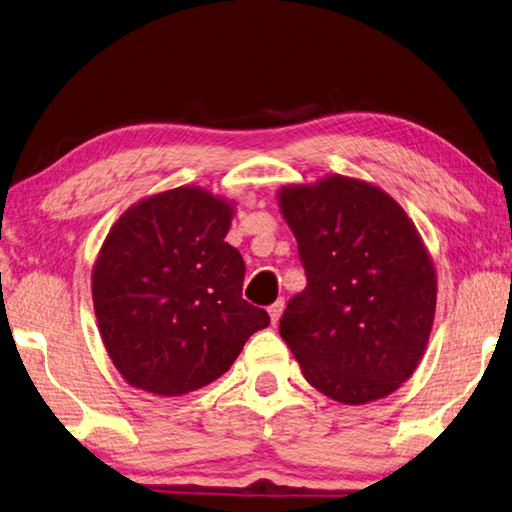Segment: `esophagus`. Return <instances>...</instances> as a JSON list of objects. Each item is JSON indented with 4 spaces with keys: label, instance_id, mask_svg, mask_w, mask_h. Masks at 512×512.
<instances>
[{
    "label": "esophagus",
    "instance_id": "esophagus-1",
    "mask_svg": "<svg viewBox=\"0 0 512 512\" xmlns=\"http://www.w3.org/2000/svg\"><path fill=\"white\" fill-rule=\"evenodd\" d=\"M282 311H284V300H282V297H280V300H275L271 306H268V313H271L273 324H277V320H280Z\"/></svg>",
    "mask_w": 512,
    "mask_h": 512
}]
</instances>
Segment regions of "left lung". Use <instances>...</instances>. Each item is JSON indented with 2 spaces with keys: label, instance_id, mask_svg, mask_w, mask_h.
<instances>
[{
  "label": "left lung",
  "instance_id": "1",
  "mask_svg": "<svg viewBox=\"0 0 512 512\" xmlns=\"http://www.w3.org/2000/svg\"><path fill=\"white\" fill-rule=\"evenodd\" d=\"M280 206L306 273L280 333L304 378L347 405L392 394L421 360L436 306L414 224L383 190L340 174L282 188Z\"/></svg>",
  "mask_w": 512,
  "mask_h": 512
}]
</instances>
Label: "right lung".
Instances as JSON below:
<instances>
[{
	"mask_svg": "<svg viewBox=\"0 0 512 512\" xmlns=\"http://www.w3.org/2000/svg\"><path fill=\"white\" fill-rule=\"evenodd\" d=\"M232 208L174 188L120 217L94 268V309L129 385L181 396L226 374L268 313L241 297L246 264L226 235Z\"/></svg>",
	"mask_w": 512,
	"mask_h": 512,
	"instance_id": "1",
	"label": "right lung"
}]
</instances>
